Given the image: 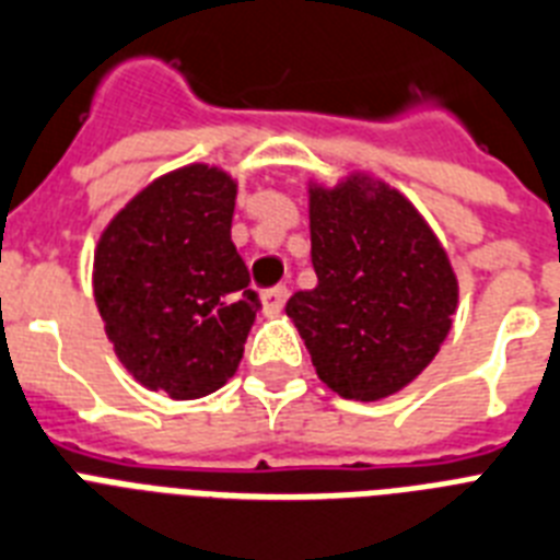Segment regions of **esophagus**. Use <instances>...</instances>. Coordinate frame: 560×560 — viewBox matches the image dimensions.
<instances>
[{"label": "esophagus", "instance_id": "obj_1", "mask_svg": "<svg viewBox=\"0 0 560 560\" xmlns=\"http://www.w3.org/2000/svg\"><path fill=\"white\" fill-rule=\"evenodd\" d=\"M288 288H270L261 293V304H265L267 316H279L284 302H288Z\"/></svg>", "mask_w": 560, "mask_h": 560}]
</instances>
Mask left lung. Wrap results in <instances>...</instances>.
Returning <instances> with one entry per match:
<instances>
[{
  "instance_id": "8db88e82",
  "label": "left lung",
  "mask_w": 560,
  "mask_h": 560,
  "mask_svg": "<svg viewBox=\"0 0 560 560\" xmlns=\"http://www.w3.org/2000/svg\"><path fill=\"white\" fill-rule=\"evenodd\" d=\"M307 195L319 284L290 295L284 311L322 383L376 402L438 357L457 311V276L425 218L385 180L351 172Z\"/></svg>"
}]
</instances>
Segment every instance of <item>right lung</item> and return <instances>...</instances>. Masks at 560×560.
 <instances>
[{
    "label": "right lung",
    "instance_id": "1",
    "mask_svg": "<svg viewBox=\"0 0 560 560\" xmlns=\"http://www.w3.org/2000/svg\"><path fill=\"white\" fill-rule=\"evenodd\" d=\"M238 184L189 163L140 189L94 249V302L140 385L198 399L238 371L261 307L233 226Z\"/></svg>",
    "mask_w": 560,
    "mask_h": 560
}]
</instances>
